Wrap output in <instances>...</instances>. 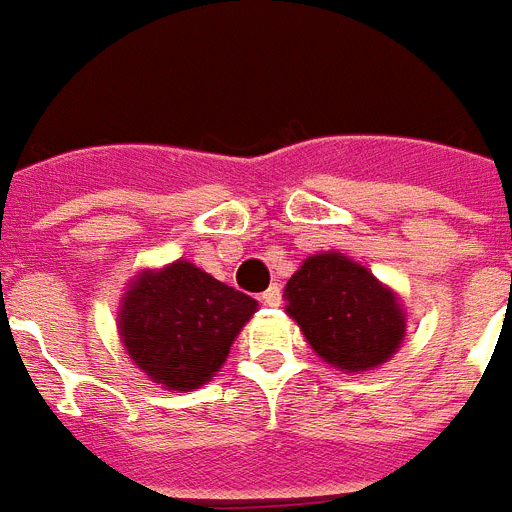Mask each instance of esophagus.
Returning <instances> with one entry per match:
<instances>
[{"instance_id":"34e87169","label":"esophagus","mask_w":512,"mask_h":512,"mask_svg":"<svg viewBox=\"0 0 512 512\" xmlns=\"http://www.w3.org/2000/svg\"><path fill=\"white\" fill-rule=\"evenodd\" d=\"M262 304H265V306H281V286H278V283H273L268 291L262 293Z\"/></svg>"}]
</instances>
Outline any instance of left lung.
I'll return each instance as SVG.
<instances>
[{
    "mask_svg": "<svg viewBox=\"0 0 512 512\" xmlns=\"http://www.w3.org/2000/svg\"><path fill=\"white\" fill-rule=\"evenodd\" d=\"M286 314L324 363L345 373L384 366L407 332L397 291L342 252H317L283 288Z\"/></svg>",
    "mask_w": 512,
    "mask_h": 512,
    "instance_id": "8db88e82",
    "label": "left lung"
}]
</instances>
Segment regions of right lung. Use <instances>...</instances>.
Returning a JSON list of instances; mask_svg holds the SVG:
<instances>
[{
	"label": "right lung",
	"mask_w": 512,
	"mask_h": 512,
	"mask_svg": "<svg viewBox=\"0 0 512 512\" xmlns=\"http://www.w3.org/2000/svg\"><path fill=\"white\" fill-rule=\"evenodd\" d=\"M257 301L188 260L146 268L126 283L118 332L128 358L167 391L201 389L229 358Z\"/></svg>",
	"instance_id": "right-lung-1"
}]
</instances>
